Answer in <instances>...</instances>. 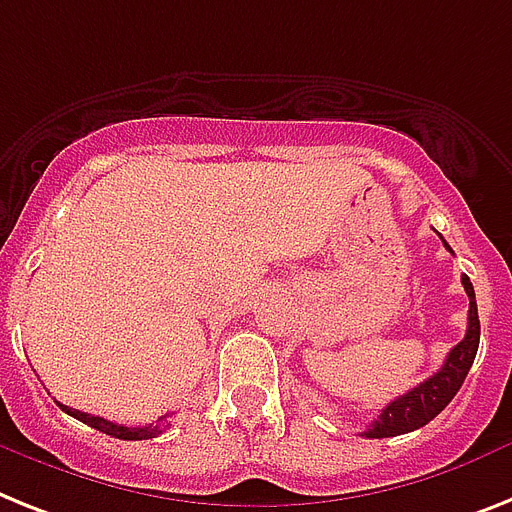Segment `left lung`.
<instances>
[{
	"mask_svg": "<svg viewBox=\"0 0 512 512\" xmlns=\"http://www.w3.org/2000/svg\"><path fill=\"white\" fill-rule=\"evenodd\" d=\"M445 248L453 253V248ZM463 287H466L468 295V329L466 337L455 345L450 353H447L445 363L437 374L426 379V382L416 384L413 390H408L405 395L395 398L392 403H387L382 408V413L377 416V421L361 432V437L369 439H382V437H398V434H408L413 429H421L432 421L437 413H442L447 408V403L458 395L460 384L466 382L468 369L476 358V350H479V308H476V293L474 285L468 280L466 274L460 277Z\"/></svg>",
	"mask_w": 512,
	"mask_h": 512,
	"instance_id": "1",
	"label": "left lung"
}]
</instances>
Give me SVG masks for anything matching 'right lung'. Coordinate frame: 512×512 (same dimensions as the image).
<instances>
[{"instance_id":"right-lung-1","label":"right lung","mask_w":512,"mask_h":512,"mask_svg":"<svg viewBox=\"0 0 512 512\" xmlns=\"http://www.w3.org/2000/svg\"><path fill=\"white\" fill-rule=\"evenodd\" d=\"M67 416L78 418L83 424L94 426L96 432H104L114 439H151V437H159L164 429H170V413H164L159 416L156 424H146V426H125V424H114V421H107V418L101 416H91V413H83V411H75V408H67V405L57 403Z\"/></svg>"}]
</instances>
